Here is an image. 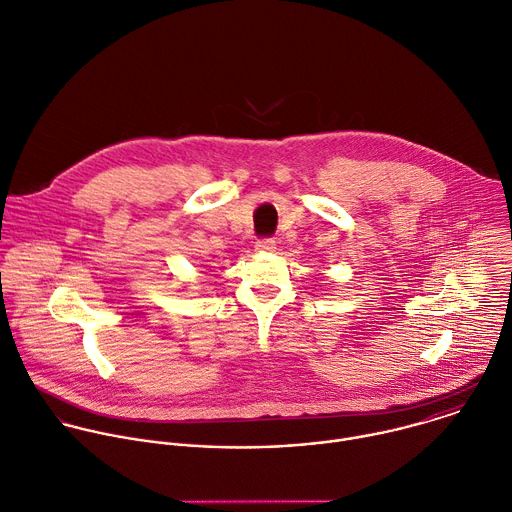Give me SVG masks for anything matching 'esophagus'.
<instances>
[{"mask_svg": "<svg viewBox=\"0 0 512 512\" xmlns=\"http://www.w3.org/2000/svg\"><path fill=\"white\" fill-rule=\"evenodd\" d=\"M254 248H256V252L268 254V252H274L276 242H274V238H262V240H258V242L254 244Z\"/></svg>", "mask_w": 512, "mask_h": 512, "instance_id": "1", "label": "esophagus"}]
</instances>
